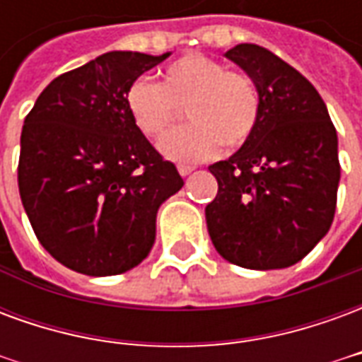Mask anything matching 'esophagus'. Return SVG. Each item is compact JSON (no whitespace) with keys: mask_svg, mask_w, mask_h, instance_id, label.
Returning a JSON list of instances; mask_svg holds the SVG:
<instances>
[{"mask_svg":"<svg viewBox=\"0 0 362 362\" xmlns=\"http://www.w3.org/2000/svg\"><path fill=\"white\" fill-rule=\"evenodd\" d=\"M194 170V166L189 165H178V173H180V176H188L189 173Z\"/></svg>","mask_w":362,"mask_h":362,"instance_id":"34e87169","label":"esophagus"}]
</instances>
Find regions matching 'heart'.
<instances>
[{"instance_id":"b5f03b06","label":"heart","mask_w":362,"mask_h":362,"mask_svg":"<svg viewBox=\"0 0 362 362\" xmlns=\"http://www.w3.org/2000/svg\"><path fill=\"white\" fill-rule=\"evenodd\" d=\"M126 108L137 132L157 139L180 116L189 126L158 141L170 160L199 163L219 147L238 149L250 141L259 119V93L250 77L228 71L204 54H188L163 71L160 85L135 79L126 90Z\"/></svg>"}]
</instances>
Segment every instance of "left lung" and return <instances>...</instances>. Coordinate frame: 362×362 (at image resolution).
Returning <instances> with one entry per match:
<instances>
[{
    "instance_id": "obj_1",
    "label": "left lung",
    "mask_w": 362,
    "mask_h": 362,
    "mask_svg": "<svg viewBox=\"0 0 362 362\" xmlns=\"http://www.w3.org/2000/svg\"><path fill=\"white\" fill-rule=\"evenodd\" d=\"M259 93L250 141L209 166L219 192L205 207L223 258L248 269L300 262L332 227L339 186L337 134L312 83L258 44L225 54Z\"/></svg>"
}]
</instances>
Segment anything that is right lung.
<instances>
[{"mask_svg": "<svg viewBox=\"0 0 362 362\" xmlns=\"http://www.w3.org/2000/svg\"><path fill=\"white\" fill-rule=\"evenodd\" d=\"M168 56L106 52L56 77L25 118L21 202L46 252L74 272L104 277L139 266L158 207L184 186L126 108L127 87Z\"/></svg>", "mask_w": 362, "mask_h": 362, "instance_id": "obj_1", "label": "right lung"}]
</instances>
